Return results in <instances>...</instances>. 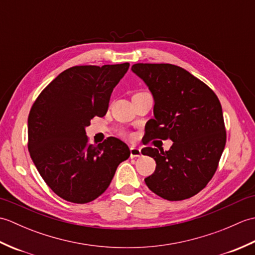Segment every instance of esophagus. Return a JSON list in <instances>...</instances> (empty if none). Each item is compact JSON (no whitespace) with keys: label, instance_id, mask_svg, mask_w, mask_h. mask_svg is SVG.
Wrapping results in <instances>:
<instances>
[{"label":"esophagus","instance_id":"esophagus-1","mask_svg":"<svg viewBox=\"0 0 255 255\" xmlns=\"http://www.w3.org/2000/svg\"><path fill=\"white\" fill-rule=\"evenodd\" d=\"M141 155V151H140L139 148L136 147H131L130 148V156L131 158H138V156Z\"/></svg>","mask_w":255,"mask_h":255}]
</instances>
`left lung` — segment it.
<instances>
[{
  "label": "left lung",
  "mask_w": 255,
  "mask_h": 255,
  "mask_svg": "<svg viewBox=\"0 0 255 255\" xmlns=\"http://www.w3.org/2000/svg\"><path fill=\"white\" fill-rule=\"evenodd\" d=\"M154 99V118L148 141H173L169 151L147 147L142 154L155 160L147 186L167 200L194 196L207 185L218 167L226 145L223 108L208 85L185 69L170 63H136L131 67Z\"/></svg>",
  "instance_id": "1"
}]
</instances>
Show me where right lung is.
Wrapping results in <instances>:
<instances>
[{
  "label": "right lung",
  "instance_id": "add662e5",
  "mask_svg": "<svg viewBox=\"0 0 255 255\" xmlns=\"http://www.w3.org/2000/svg\"><path fill=\"white\" fill-rule=\"evenodd\" d=\"M129 63L77 66L64 70L42 90L28 116L30 158L46 184L59 197L75 204L104 193L119 163L130 155L115 137L93 145L85 127L103 117L114 88Z\"/></svg>",
  "mask_w": 255,
  "mask_h": 255
}]
</instances>
